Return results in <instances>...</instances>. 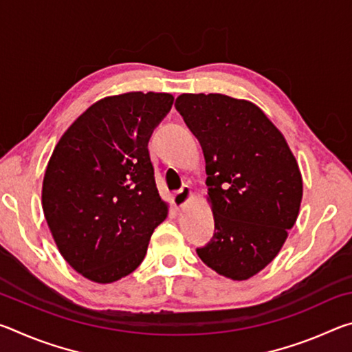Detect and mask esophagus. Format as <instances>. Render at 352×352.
I'll use <instances>...</instances> for the list:
<instances>
[{"label": "esophagus", "mask_w": 352, "mask_h": 352, "mask_svg": "<svg viewBox=\"0 0 352 352\" xmlns=\"http://www.w3.org/2000/svg\"><path fill=\"white\" fill-rule=\"evenodd\" d=\"M190 199H192V188L183 186L174 194V205L177 210H183V208L189 204Z\"/></svg>", "instance_id": "34e87169"}]
</instances>
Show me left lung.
Masks as SVG:
<instances>
[{
  "label": "left lung",
  "mask_w": 352,
  "mask_h": 352,
  "mask_svg": "<svg viewBox=\"0 0 352 352\" xmlns=\"http://www.w3.org/2000/svg\"><path fill=\"white\" fill-rule=\"evenodd\" d=\"M175 109L205 155L216 230L199 258L219 275L245 281L276 258L296 222L302 177L295 155L250 100L183 93Z\"/></svg>",
  "instance_id": "obj_1"
}]
</instances>
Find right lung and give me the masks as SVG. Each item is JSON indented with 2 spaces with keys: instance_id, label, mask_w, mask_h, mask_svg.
I'll list each match as a JSON object with an SVG mask.
<instances>
[{
  "instance_id": "1",
  "label": "right lung",
  "mask_w": 352,
  "mask_h": 352,
  "mask_svg": "<svg viewBox=\"0 0 352 352\" xmlns=\"http://www.w3.org/2000/svg\"><path fill=\"white\" fill-rule=\"evenodd\" d=\"M172 102L169 93L107 96L71 124L51 155L45 219L63 259L93 283L111 284L138 269L168 217L147 142Z\"/></svg>"
}]
</instances>
